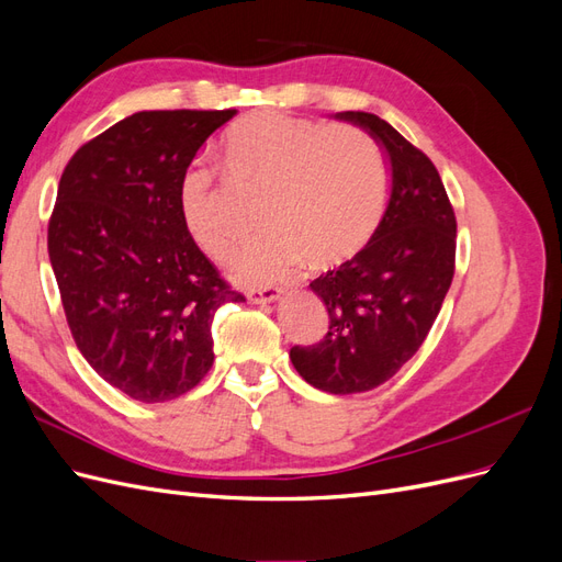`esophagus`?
<instances>
[{
	"mask_svg": "<svg viewBox=\"0 0 562 562\" xmlns=\"http://www.w3.org/2000/svg\"><path fill=\"white\" fill-rule=\"evenodd\" d=\"M279 295H281L279 288H252V291H248V293H246L248 302H252V304H267V302H274V300H279Z\"/></svg>",
	"mask_w": 562,
	"mask_h": 562,
	"instance_id": "esophagus-1",
	"label": "esophagus"
}]
</instances>
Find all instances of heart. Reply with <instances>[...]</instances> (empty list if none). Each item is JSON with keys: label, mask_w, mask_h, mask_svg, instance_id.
Returning a JSON list of instances; mask_svg holds the SVG:
<instances>
[{"label": "heart", "mask_w": 562, "mask_h": 562, "mask_svg": "<svg viewBox=\"0 0 562 562\" xmlns=\"http://www.w3.org/2000/svg\"><path fill=\"white\" fill-rule=\"evenodd\" d=\"M220 161L234 184L260 187L267 225L234 262V279L258 285L285 277L304 258L339 265L375 236L389 201V168L366 133L312 119L260 112L232 124ZM178 213L194 246L225 262L239 244L227 190L203 159L184 166Z\"/></svg>", "instance_id": "b5f03b06"}]
</instances>
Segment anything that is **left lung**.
I'll return each instance as SVG.
<instances>
[{"mask_svg":"<svg viewBox=\"0 0 562 562\" xmlns=\"http://www.w3.org/2000/svg\"><path fill=\"white\" fill-rule=\"evenodd\" d=\"M375 138L391 164V196L375 236L310 283L328 310L318 345L293 347L312 386L361 394L391 380L427 339L454 277L457 220L436 166L370 112H339Z\"/></svg>","mask_w":562,"mask_h":562,"instance_id":"obj_1","label":"left lung"}]
</instances>
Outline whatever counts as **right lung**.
I'll return each mask as SVG.
<instances>
[{
  "mask_svg": "<svg viewBox=\"0 0 562 562\" xmlns=\"http://www.w3.org/2000/svg\"><path fill=\"white\" fill-rule=\"evenodd\" d=\"M236 110L135 112L67 161L48 220L67 326L89 366L140 403L194 389L213 366L220 304L246 302L184 232L178 180Z\"/></svg>",
  "mask_w": 562,
  "mask_h": 562,
  "instance_id": "right-lung-1",
  "label": "right lung"
}]
</instances>
